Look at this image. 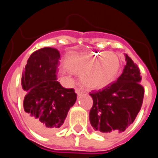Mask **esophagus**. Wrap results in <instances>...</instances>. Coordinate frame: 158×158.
Masks as SVG:
<instances>
[{"mask_svg": "<svg viewBox=\"0 0 158 158\" xmlns=\"http://www.w3.org/2000/svg\"><path fill=\"white\" fill-rule=\"evenodd\" d=\"M75 91H76V93H77L78 96H81L83 93H84V92H83V90H81V89H80V88H76Z\"/></svg>", "mask_w": 158, "mask_h": 158, "instance_id": "esophagus-1", "label": "esophagus"}]
</instances>
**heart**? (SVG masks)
Returning <instances> with one entry per match:
<instances>
[{
    "mask_svg": "<svg viewBox=\"0 0 158 158\" xmlns=\"http://www.w3.org/2000/svg\"><path fill=\"white\" fill-rule=\"evenodd\" d=\"M65 65L73 72H83L81 83L85 88L99 89L109 85L116 79L120 69V60L113 52L89 53L69 56Z\"/></svg>",
    "mask_w": 158,
    "mask_h": 158,
    "instance_id": "obj_1",
    "label": "heart"
}]
</instances>
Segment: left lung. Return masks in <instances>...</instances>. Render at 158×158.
<instances>
[{
	"instance_id": "obj_1",
	"label": "left lung",
	"mask_w": 158,
	"mask_h": 158,
	"mask_svg": "<svg viewBox=\"0 0 158 158\" xmlns=\"http://www.w3.org/2000/svg\"><path fill=\"white\" fill-rule=\"evenodd\" d=\"M125 60L126 65L117 81L89 94L93 99L89 122L100 133L123 132L135 121L142 106L144 88L140 85L139 69L127 54Z\"/></svg>"
}]
</instances>
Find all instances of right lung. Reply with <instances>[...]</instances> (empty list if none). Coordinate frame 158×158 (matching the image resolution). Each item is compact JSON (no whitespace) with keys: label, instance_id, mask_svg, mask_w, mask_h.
<instances>
[{"label":"right lung","instance_id":"add662e5","mask_svg":"<svg viewBox=\"0 0 158 158\" xmlns=\"http://www.w3.org/2000/svg\"><path fill=\"white\" fill-rule=\"evenodd\" d=\"M58 50L45 47L33 52L22 74L23 109L29 125L40 134H48L63 124L77 99L73 89L56 81Z\"/></svg>","mask_w":158,"mask_h":158}]
</instances>
